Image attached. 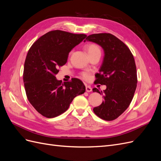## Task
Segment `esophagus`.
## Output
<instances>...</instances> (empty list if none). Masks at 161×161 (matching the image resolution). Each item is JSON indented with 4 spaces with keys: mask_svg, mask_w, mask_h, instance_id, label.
I'll return each instance as SVG.
<instances>
[{
    "mask_svg": "<svg viewBox=\"0 0 161 161\" xmlns=\"http://www.w3.org/2000/svg\"><path fill=\"white\" fill-rule=\"evenodd\" d=\"M86 91L89 92H91L92 91V88L89 85H86Z\"/></svg>",
    "mask_w": 161,
    "mask_h": 161,
    "instance_id": "34e87169",
    "label": "esophagus"
}]
</instances>
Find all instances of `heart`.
Returning <instances> with one entry per match:
<instances>
[{
	"mask_svg": "<svg viewBox=\"0 0 161 161\" xmlns=\"http://www.w3.org/2000/svg\"><path fill=\"white\" fill-rule=\"evenodd\" d=\"M85 48L87 52H88L89 55L96 52H101L100 48L99 47V46H97L96 44H93V43H91V44L86 45ZM81 76L85 80H88L89 79V74L88 72H82L81 74Z\"/></svg>",
	"mask_w": 161,
	"mask_h": 161,
	"instance_id": "obj_1",
	"label": "heart"
}]
</instances>
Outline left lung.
I'll use <instances>...</instances> for the list:
<instances>
[{"label": "left lung", "instance_id": "left-lung-1", "mask_svg": "<svg viewBox=\"0 0 161 161\" xmlns=\"http://www.w3.org/2000/svg\"><path fill=\"white\" fill-rule=\"evenodd\" d=\"M86 40L99 45L105 54L99 72L95 75V82L106 85L107 88L103 92L92 89L104 97L93 111L102 119H115L129 107L137 86L134 56L128 46L111 33L92 34Z\"/></svg>", "mask_w": 161, "mask_h": 161}]
</instances>
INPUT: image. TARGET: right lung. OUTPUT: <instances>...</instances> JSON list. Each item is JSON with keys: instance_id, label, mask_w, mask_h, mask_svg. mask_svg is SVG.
<instances>
[{"instance_id": "add662e5", "label": "right lung", "mask_w": 161, "mask_h": 161, "mask_svg": "<svg viewBox=\"0 0 161 161\" xmlns=\"http://www.w3.org/2000/svg\"><path fill=\"white\" fill-rule=\"evenodd\" d=\"M86 37L61 30L47 32L29 50L24 64L23 82L27 99L34 108L47 118L69 109L75 97L85 92L79 79L58 80V67L64 65L69 52Z\"/></svg>"}]
</instances>
